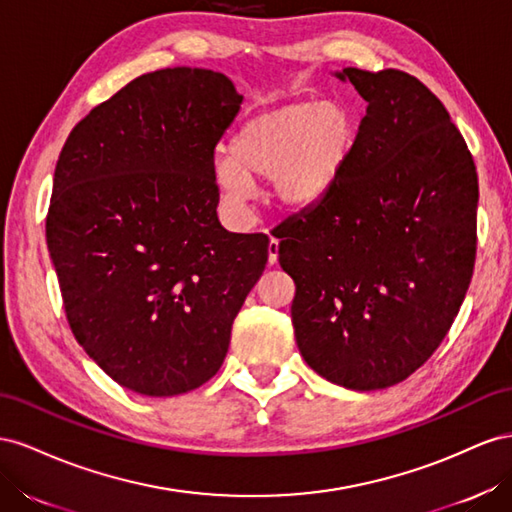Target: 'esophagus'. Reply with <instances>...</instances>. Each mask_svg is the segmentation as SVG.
Wrapping results in <instances>:
<instances>
[{
    "mask_svg": "<svg viewBox=\"0 0 512 512\" xmlns=\"http://www.w3.org/2000/svg\"><path fill=\"white\" fill-rule=\"evenodd\" d=\"M276 261H279V240L270 238V244H268V264L274 266Z\"/></svg>",
    "mask_w": 512,
    "mask_h": 512,
    "instance_id": "1",
    "label": "esophagus"
}]
</instances>
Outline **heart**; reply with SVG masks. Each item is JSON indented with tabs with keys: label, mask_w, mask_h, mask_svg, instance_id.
<instances>
[{
	"label": "heart",
	"mask_w": 512,
	"mask_h": 512,
	"mask_svg": "<svg viewBox=\"0 0 512 512\" xmlns=\"http://www.w3.org/2000/svg\"><path fill=\"white\" fill-rule=\"evenodd\" d=\"M356 143L354 115L341 102H291L246 120L214 163L225 201L244 208L255 180H270L285 208H309L339 180Z\"/></svg>",
	"instance_id": "heart-1"
}]
</instances>
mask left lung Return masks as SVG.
<instances>
[{
  "label": "left lung",
  "instance_id": "8db88e82",
  "mask_svg": "<svg viewBox=\"0 0 512 512\" xmlns=\"http://www.w3.org/2000/svg\"><path fill=\"white\" fill-rule=\"evenodd\" d=\"M369 102L339 180L276 227L309 367L352 390L403 382L455 321L476 259L478 175L427 85L401 70L334 72Z\"/></svg>",
  "mask_w": 512,
  "mask_h": 512
}]
</instances>
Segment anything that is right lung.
<instances>
[{
	"mask_svg": "<svg viewBox=\"0 0 512 512\" xmlns=\"http://www.w3.org/2000/svg\"><path fill=\"white\" fill-rule=\"evenodd\" d=\"M240 105L223 72H148L87 113L57 160L47 246L70 330L145 397L216 375L266 268V233L216 214L214 148Z\"/></svg>",
	"mask_w": 512,
	"mask_h": 512,
	"instance_id": "obj_1",
	"label": "right lung"
}]
</instances>
